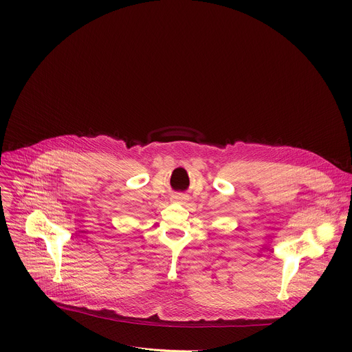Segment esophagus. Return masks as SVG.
Wrapping results in <instances>:
<instances>
[{
    "label": "esophagus",
    "instance_id": "obj_1",
    "mask_svg": "<svg viewBox=\"0 0 352 352\" xmlns=\"http://www.w3.org/2000/svg\"><path fill=\"white\" fill-rule=\"evenodd\" d=\"M188 197H186V195H181V193H177V195H174L173 197H171V200L173 202H178V204H182V202H185Z\"/></svg>",
    "mask_w": 352,
    "mask_h": 352
}]
</instances>
